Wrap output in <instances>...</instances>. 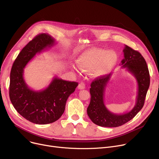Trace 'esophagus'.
<instances>
[{
  "mask_svg": "<svg viewBox=\"0 0 159 159\" xmlns=\"http://www.w3.org/2000/svg\"><path fill=\"white\" fill-rule=\"evenodd\" d=\"M78 89L80 90H83V89H85V84L83 83V82H81L78 85Z\"/></svg>",
  "mask_w": 159,
  "mask_h": 159,
  "instance_id": "esophagus-1",
  "label": "esophagus"
}]
</instances>
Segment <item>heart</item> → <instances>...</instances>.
<instances>
[{"label": "heart", "mask_w": 159, "mask_h": 159, "mask_svg": "<svg viewBox=\"0 0 159 159\" xmlns=\"http://www.w3.org/2000/svg\"><path fill=\"white\" fill-rule=\"evenodd\" d=\"M118 61L117 53L101 48H93L83 52L77 59L78 67L85 71L92 70L95 76L108 74L116 66ZM75 69L76 68L74 67Z\"/></svg>", "instance_id": "1"}]
</instances>
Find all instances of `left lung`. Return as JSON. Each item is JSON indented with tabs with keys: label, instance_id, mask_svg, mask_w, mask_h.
<instances>
[{
	"label": "left lung",
	"instance_id": "1",
	"mask_svg": "<svg viewBox=\"0 0 159 159\" xmlns=\"http://www.w3.org/2000/svg\"><path fill=\"white\" fill-rule=\"evenodd\" d=\"M124 59L121 61L122 67L126 68L136 78L138 83V94L133 109L125 114H116L109 111L104 103V93L112 74L96 78L91 83L90 103L87 114L94 124L114 128L125 125L131 120L143 107L150 86V74L147 62L140 53L125 45L123 49Z\"/></svg>",
	"mask_w": 159,
	"mask_h": 159
}]
</instances>
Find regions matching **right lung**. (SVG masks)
Returning a JSON list of instances; mask_svg holds the SVG:
<instances>
[{
    "mask_svg": "<svg viewBox=\"0 0 159 159\" xmlns=\"http://www.w3.org/2000/svg\"><path fill=\"white\" fill-rule=\"evenodd\" d=\"M56 40L46 33L39 34L20 52L10 74L9 97L14 107L28 120L47 125L58 120L64 112L66 103L78 83L56 76L44 90L35 91L26 83L23 73L26 64L37 54L47 50Z\"/></svg>",
    "mask_w": 159,
    "mask_h": 159,
    "instance_id": "obj_1",
    "label": "right lung"
}]
</instances>
